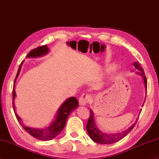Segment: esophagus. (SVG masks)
Returning a JSON list of instances; mask_svg holds the SVG:
<instances>
[{
    "instance_id": "34e87169",
    "label": "esophagus",
    "mask_w": 159,
    "mask_h": 159,
    "mask_svg": "<svg viewBox=\"0 0 159 159\" xmlns=\"http://www.w3.org/2000/svg\"><path fill=\"white\" fill-rule=\"evenodd\" d=\"M91 97L89 94H83L79 98V103L80 105L85 106L87 105L89 102L90 101Z\"/></svg>"
}]
</instances>
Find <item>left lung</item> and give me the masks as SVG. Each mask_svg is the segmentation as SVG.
<instances>
[{
	"mask_svg": "<svg viewBox=\"0 0 159 159\" xmlns=\"http://www.w3.org/2000/svg\"><path fill=\"white\" fill-rule=\"evenodd\" d=\"M134 67L135 69L138 70V72L136 73L138 74V75H142L143 81H144V84H145V89L146 91L147 90V80L146 77L145 76L144 71H143V68L140 66L138 62H134ZM145 102V101H144ZM144 104V103H143ZM143 104L142 106H143ZM137 120L135 122V123L133 124L130 127H129L127 130L124 131H122L120 133H116V134H106V133H102L101 131L98 129V128L95 125V121H94V114L91 110H90V116L89 118V120L87 124V131L89 135L91 138V139L93 140V142H96L98 143H101V144H110V143H115L116 142H119V140L125 138L133 128L134 127L136 123H137Z\"/></svg>",
	"mask_w": 159,
	"mask_h": 159,
	"instance_id": "8db88e82",
	"label": "left lung"
}]
</instances>
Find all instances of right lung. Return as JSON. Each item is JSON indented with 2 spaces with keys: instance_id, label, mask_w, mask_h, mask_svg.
Returning <instances> with one entry per match:
<instances>
[{
  "instance_id": "right-lung-1",
  "label": "right lung",
  "mask_w": 159,
  "mask_h": 159,
  "mask_svg": "<svg viewBox=\"0 0 159 159\" xmlns=\"http://www.w3.org/2000/svg\"><path fill=\"white\" fill-rule=\"evenodd\" d=\"M49 48L47 47V45H43L36 48V49H32L30 51L27 55V57H41L43 55H45L49 52ZM24 61L21 62L20 64L19 69L17 73L16 79L14 80V84L16 83V79H17L18 76L20 75L22 64H23ZM16 96V91H15V84L13 85V108L15 114L17 118V120L21 125V127L24 128V129L27 131L30 135H31L32 137H34L39 140H43V141H49L54 139L55 137L59 135V134L63 130L64 128L66 120L68 118V116L71 114V112L74 110H75L79 106V102L77 100L75 97H70L63 103L58 109L56 113V116L53 121H52L49 126L47 127L45 129H36V128H30L25 126L23 125L21 122V118L17 115L16 112V108H15L14 104V99Z\"/></svg>"
}]
</instances>
